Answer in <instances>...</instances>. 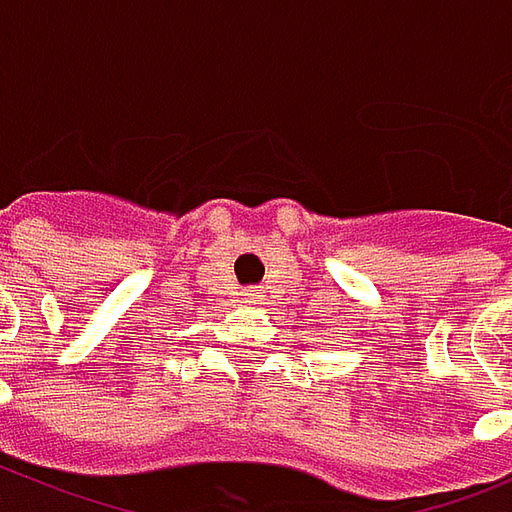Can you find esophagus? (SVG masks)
Masks as SVG:
<instances>
[{
    "label": "esophagus",
    "instance_id": "esophagus-1",
    "mask_svg": "<svg viewBox=\"0 0 512 512\" xmlns=\"http://www.w3.org/2000/svg\"><path fill=\"white\" fill-rule=\"evenodd\" d=\"M263 297V288H243V300H249V302H257Z\"/></svg>",
    "mask_w": 512,
    "mask_h": 512
}]
</instances>
